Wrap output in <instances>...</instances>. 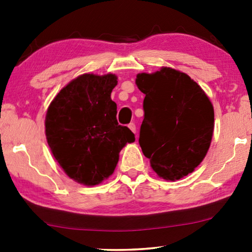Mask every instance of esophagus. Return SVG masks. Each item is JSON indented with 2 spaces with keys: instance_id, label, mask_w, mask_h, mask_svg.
Returning <instances> with one entry per match:
<instances>
[{
  "instance_id": "34e87169",
  "label": "esophagus",
  "mask_w": 252,
  "mask_h": 252,
  "mask_svg": "<svg viewBox=\"0 0 252 252\" xmlns=\"http://www.w3.org/2000/svg\"><path fill=\"white\" fill-rule=\"evenodd\" d=\"M128 128L132 130L133 133H136V126H135V124H134V123L128 124Z\"/></svg>"
}]
</instances>
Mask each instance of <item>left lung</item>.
I'll return each instance as SVG.
<instances>
[{
    "label": "left lung",
    "mask_w": 252,
    "mask_h": 252,
    "mask_svg": "<svg viewBox=\"0 0 252 252\" xmlns=\"http://www.w3.org/2000/svg\"><path fill=\"white\" fill-rule=\"evenodd\" d=\"M136 85L146 95L141 149L159 177L179 180L208 153L215 127L213 106L190 77L171 67L137 74Z\"/></svg>",
    "instance_id": "obj_1"
}]
</instances>
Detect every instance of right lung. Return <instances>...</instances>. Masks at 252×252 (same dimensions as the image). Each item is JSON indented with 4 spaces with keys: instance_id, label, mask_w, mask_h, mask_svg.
I'll use <instances>...</instances> for the list:
<instances>
[{
    "instance_id": "right-lung-1",
    "label": "right lung",
    "mask_w": 252,
    "mask_h": 252,
    "mask_svg": "<svg viewBox=\"0 0 252 252\" xmlns=\"http://www.w3.org/2000/svg\"><path fill=\"white\" fill-rule=\"evenodd\" d=\"M115 74H82L58 93L46 116L51 153L65 173L86 186L110 177L126 143L135 141L128 127L117 122L111 92Z\"/></svg>"
}]
</instances>
